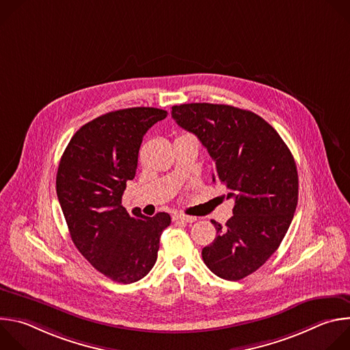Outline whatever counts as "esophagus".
I'll list each match as a JSON object with an SVG mask.
<instances>
[{"mask_svg":"<svg viewBox=\"0 0 350 350\" xmlns=\"http://www.w3.org/2000/svg\"><path fill=\"white\" fill-rule=\"evenodd\" d=\"M173 219H174V220H180V221H185V223H193V221L196 220V217H193V216H187V215H183V213L174 215Z\"/></svg>","mask_w":350,"mask_h":350,"instance_id":"34e87169","label":"esophagus"}]
</instances>
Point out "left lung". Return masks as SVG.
Here are the masks:
<instances>
[{"mask_svg":"<svg viewBox=\"0 0 350 350\" xmlns=\"http://www.w3.org/2000/svg\"><path fill=\"white\" fill-rule=\"evenodd\" d=\"M172 118L195 134L215 162L213 183L235 205L202 259L217 277L238 281L277 251L297 205V172L280 134L251 111L217 104H183Z\"/></svg>","mask_w":350,"mask_h":350,"instance_id":"left-lung-1","label":"left lung"}]
</instances>
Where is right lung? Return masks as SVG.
<instances>
[{
	"label": "right lung",
	"instance_id": "obj_1",
	"mask_svg": "<svg viewBox=\"0 0 350 350\" xmlns=\"http://www.w3.org/2000/svg\"><path fill=\"white\" fill-rule=\"evenodd\" d=\"M167 112L129 108L99 116L69 141L57 173V195L79 252L115 282L131 284L154 267L169 213L146 217L122 205L137 170L145 133Z\"/></svg>",
	"mask_w": 350,
	"mask_h": 350
}]
</instances>
